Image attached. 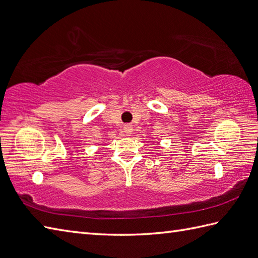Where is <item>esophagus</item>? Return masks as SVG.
Returning a JSON list of instances; mask_svg holds the SVG:
<instances>
[{
	"label": "esophagus",
	"mask_w": 258,
	"mask_h": 258,
	"mask_svg": "<svg viewBox=\"0 0 258 258\" xmlns=\"http://www.w3.org/2000/svg\"><path fill=\"white\" fill-rule=\"evenodd\" d=\"M124 132H125V134H126L127 136H131L132 132H133V127H132L131 125H125V127H124Z\"/></svg>",
	"instance_id": "1"
}]
</instances>
